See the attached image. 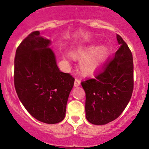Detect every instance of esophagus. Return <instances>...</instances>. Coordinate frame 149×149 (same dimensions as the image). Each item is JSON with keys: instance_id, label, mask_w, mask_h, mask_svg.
<instances>
[{"instance_id": "34e87169", "label": "esophagus", "mask_w": 149, "mask_h": 149, "mask_svg": "<svg viewBox=\"0 0 149 149\" xmlns=\"http://www.w3.org/2000/svg\"><path fill=\"white\" fill-rule=\"evenodd\" d=\"M74 86H78L81 85V81H80V80H78V79L76 78L75 80H74Z\"/></svg>"}]
</instances>
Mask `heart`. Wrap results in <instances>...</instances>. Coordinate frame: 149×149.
Returning <instances> with one entry per match:
<instances>
[{"instance_id":"b5f03b06","label":"heart","mask_w":149,"mask_h":149,"mask_svg":"<svg viewBox=\"0 0 149 149\" xmlns=\"http://www.w3.org/2000/svg\"><path fill=\"white\" fill-rule=\"evenodd\" d=\"M109 50L106 46L93 44L79 48L73 52V57L81 60L80 68L85 74H92L98 70L106 61Z\"/></svg>"}]
</instances>
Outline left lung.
Here are the masks:
<instances>
[{
	"label": "left lung",
	"mask_w": 149,
	"mask_h": 149,
	"mask_svg": "<svg viewBox=\"0 0 149 149\" xmlns=\"http://www.w3.org/2000/svg\"><path fill=\"white\" fill-rule=\"evenodd\" d=\"M119 49L95 74L81 82L86 93V117L93 125H105L122 114L134 90V63L131 50L116 34Z\"/></svg>",
	"instance_id": "8db88e82"
}]
</instances>
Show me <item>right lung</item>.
I'll list each match as a JSON object with an SVG mask.
<instances>
[{
	"label": "right lung",
	"mask_w": 149,
	"mask_h": 149,
	"mask_svg": "<svg viewBox=\"0 0 149 149\" xmlns=\"http://www.w3.org/2000/svg\"><path fill=\"white\" fill-rule=\"evenodd\" d=\"M50 42L38 30L22 41L15 52L14 85L30 115L44 123L56 124L65 118L74 78L60 72Z\"/></svg>",
	"instance_id": "right-lung-1"
}]
</instances>
